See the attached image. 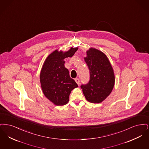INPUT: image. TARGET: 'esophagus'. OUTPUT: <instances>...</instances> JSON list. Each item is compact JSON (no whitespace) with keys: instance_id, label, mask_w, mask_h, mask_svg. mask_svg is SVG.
Wrapping results in <instances>:
<instances>
[{"instance_id":"esophagus-1","label":"esophagus","mask_w":149,"mask_h":149,"mask_svg":"<svg viewBox=\"0 0 149 149\" xmlns=\"http://www.w3.org/2000/svg\"><path fill=\"white\" fill-rule=\"evenodd\" d=\"M75 81H76V83H77V84H78V85H79V84H80V80H79V79L76 78V79H75Z\"/></svg>"}]
</instances>
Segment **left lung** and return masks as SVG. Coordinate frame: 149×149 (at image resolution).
<instances>
[{"label":"left lung","mask_w":149,"mask_h":149,"mask_svg":"<svg viewBox=\"0 0 149 149\" xmlns=\"http://www.w3.org/2000/svg\"><path fill=\"white\" fill-rule=\"evenodd\" d=\"M84 58L90 73L89 82L80 86L86 99L93 103H99L112 92L114 85L113 68L106 55L95 49L86 52Z\"/></svg>","instance_id":"obj_1"}]
</instances>
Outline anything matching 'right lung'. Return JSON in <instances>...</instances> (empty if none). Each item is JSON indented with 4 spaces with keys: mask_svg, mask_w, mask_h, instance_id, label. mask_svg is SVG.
<instances>
[{
    "mask_svg": "<svg viewBox=\"0 0 149 149\" xmlns=\"http://www.w3.org/2000/svg\"><path fill=\"white\" fill-rule=\"evenodd\" d=\"M78 48H71L63 53L55 50L47 57L40 74V82L44 95L57 106L69 102L71 91L78 85L70 78L69 70L64 66V58L72 57Z\"/></svg>",
    "mask_w": 149,
    "mask_h": 149,
    "instance_id": "1",
    "label": "right lung"
}]
</instances>
